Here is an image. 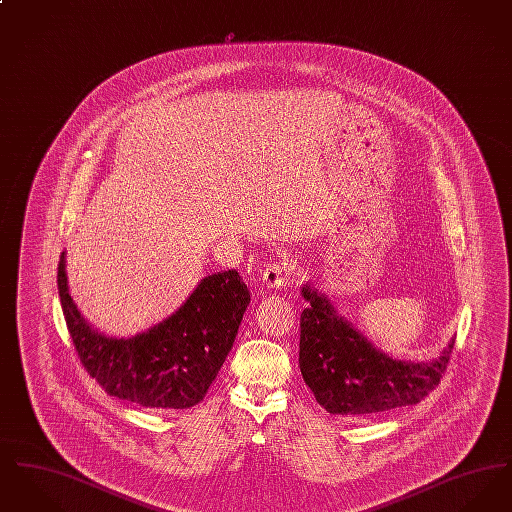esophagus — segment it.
<instances>
[{
    "mask_svg": "<svg viewBox=\"0 0 512 512\" xmlns=\"http://www.w3.org/2000/svg\"><path fill=\"white\" fill-rule=\"evenodd\" d=\"M288 278V267L280 261H270L263 270V284L267 288H280Z\"/></svg>",
    "mask_w": 512,
    "mask_h": 512,
    "instance_id": "esophagus-1",
    "label": "esophagus"
}]
</instances>
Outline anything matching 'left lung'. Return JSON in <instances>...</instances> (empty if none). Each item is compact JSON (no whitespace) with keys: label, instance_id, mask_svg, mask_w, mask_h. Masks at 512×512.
Returning <instances> with one entry per match:
<instances>
[{"label":"left lung","instance_id":"1","mask_svg":"<svg viewBox=\"0 0 512 512\" xmlns=\"http://www.w3.org/2000/svg\"><path fill=\"white\" fill-rule=\"evenodd\" d=\"M299 368L318 403L332 414L374 416L420 403L443 378L453 343L432 363L395 361L372 347L324 295L303 288Z\"/></svg>","mask_w":512,"mask_h":512}]
</instances>
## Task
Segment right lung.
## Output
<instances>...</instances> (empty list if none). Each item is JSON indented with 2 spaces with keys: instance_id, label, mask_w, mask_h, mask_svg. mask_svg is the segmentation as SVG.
Returning a JSON list of instances; mask_svg holds the SVG:
<instances>
[{
  "instance_id": "add662e5",
  "label": "right lung",
  "mask_w": 512,
  "mask_h": 512,
  "mask_svg": "<svg viewBox=\"0 0 512 512\" xmlns=\"http://www.w3.org/2000/svg\"><path fill=\"white\" fill-rule=\"evenodd\" d=\"M57 286L74 349L86 372L113 397L146 409H190L203 401L232 349L249 305L238 270L201 280L188 301L161 324L130 340L107 338L80 317L69 295L65 253Z\"/></svg>"
}]
</instances>
